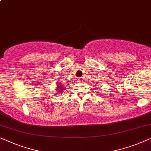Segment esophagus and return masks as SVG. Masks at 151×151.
Returning a JSON list of instances; mask_svg holds the SVG:
<instances>
[{
    "label": "esophagus",
    "mask_w": 151,
    "mask_h": 151,
    "mask_svg": "<svg viewBox=\"0 0 151 151\" xmlns=\"http://www.w3.org/2000/svg\"><path fill=\"white\" fill-rule=\"evenodd\" d=\"M82 81H83L82 80H81V79H78V82H79V83H82Z\"/></svg>",
    "instance_id": "obj_1"
}]
</instances>
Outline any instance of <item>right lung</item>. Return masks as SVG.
Wrapping results in <instances>:
<instances>
[{
    "label": "right lung",
    "instance_id": "right-lung-1",
    "mask_svg": "<svg viewBox=\"0 0 151 151\" xmlns=\"http://www.w3.org/2000/svg\"><path fill=\"white\" fill-rule=\"evenodd\" d=\"M64 88H65L64 87H63V86H61V85H58V86H57V90L59 91V92H62L63 89H64Z\"/></svg>",
    "mask_w": 151,
    "mask_h": 151
}]
</instances>
